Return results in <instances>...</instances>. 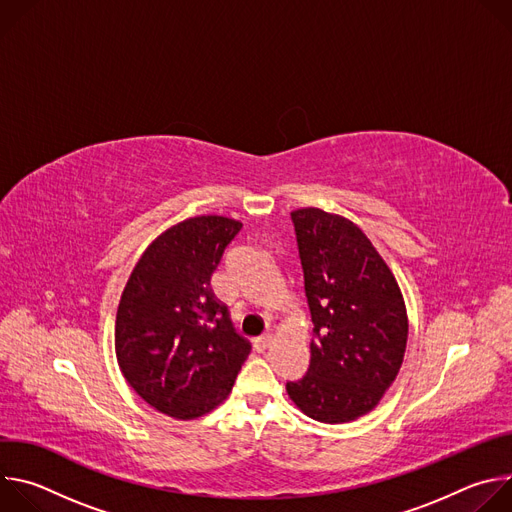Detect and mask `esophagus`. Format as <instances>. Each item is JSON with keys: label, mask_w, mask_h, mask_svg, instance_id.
Instances as JSON below:
<instances>
[{"label": "esophagus", "mask_w": 512, "mask_h": 512, "mask_svg": "<svg viewBox=\"0 0 512 512\" xmlns=\"http://www.w3.org/2000/svg\"><path fill=\"white\" fill-rule=\"evenodd\" d=\"M253 346H255V350H257V352H265V350L271 346V336H269V334L259 336V338L253 342Z\"/></svg>", "instance_id": "obj_1"}]
</instances>
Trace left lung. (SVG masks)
Segmentation results:
<instances>
[{"mask_svg":"<svg viewBox=\"0 0 512 512\" xmlns=\"http://www.w3.org/2000/svg\"><path fill=\"white\" fill-rule=\"evenodd\" d=\"M291 223L314 338L308 373L285 389L308 417L346 423L373 411L401 369L405 302L383 257L348 218L300 208Z\"/></svg>","mask_w":512,"mask_h":512,"instance_id":"8db88e82","label":"left lung"}]
</instances>
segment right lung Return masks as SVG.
Instances as JSON below:
<instances>
[{
    "label": "right lung",
    "mask_w": 512,
    "mask_h": 512,
    "mask_svg": "<svg viewBox=\"0 0 512 512\" xmlns=\"http://www.w3.org/2000/svg\"><path fill=\"white\" fill-rule=\"evenodd\" d=\"M243 225L194 216L162 233L133 267L115 320L119 369L133 391L176 419H196L231 393L251 352L210 275Z\"/></svg>",
    "instance_id": "obj_1"
}]
</instances>
